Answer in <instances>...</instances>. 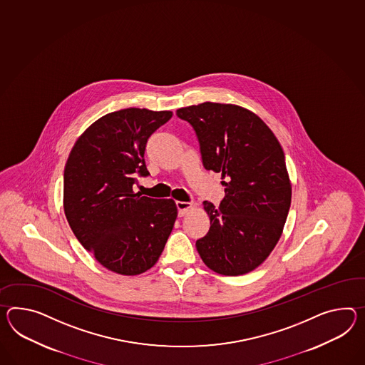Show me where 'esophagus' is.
<instances>
[{
  "mask_svg": "<svg viewBox=\"0 0 365 365\" xmlns=\"http://www.w3.org/2000/svg\"><path fill=\"white\" fill-rule=\"evenodd\" d=\"M177 208H178L179 216H185V215L188 214L194 208V205L188 203V202H180V200H178L177 202Z\"/></svg>",
  "mask_w": 365,
  "mask_h": 365,
  "instance_id": "34e87169",
  "label": "esophagus"
}]
</instances>
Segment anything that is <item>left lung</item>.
<instances>
[{
	"label": "left lung",
	"instance_id": "left-lung-1",
	"mask_svg": "<svg viewBox=\"0 0 365 365\" xmlns=\"http://www.w3.org/2000/svg\"><path fill=\"white\" fill-rule=\"evenodd\" d=\"M177 115L194 126L203 165L222 173L220 207L205 200L211 227L196 249L207 267L241 276L259 267L284 231L292 182L276 135L247 108L205 101Z\"/></svg>",
	"mask_w": 365,
	"mask_h": 365
}]
</instances>
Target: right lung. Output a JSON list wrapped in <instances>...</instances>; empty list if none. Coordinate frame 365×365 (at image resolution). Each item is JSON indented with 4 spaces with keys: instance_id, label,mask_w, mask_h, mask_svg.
<instances>
[{
    "instance_id": "right-lung-1",
    "label": "right lung",
    "mask_w": 365,
    "mask_h": 365,
    "mask_svg": "<svg viewBox=\"0 0 365 365\" xmlns=\"http://www.w3.org/2000/svg\"><path fill=\"white\" fill-rule=\"evenodd\" d=\"M171 110L126 108L100 117L72 146L64 168L63 208L73 235L100 265L137 276L158 261L178 208L173 199L134 192L148 175L143 153Z\"/></svg>"
}]
</instances>
